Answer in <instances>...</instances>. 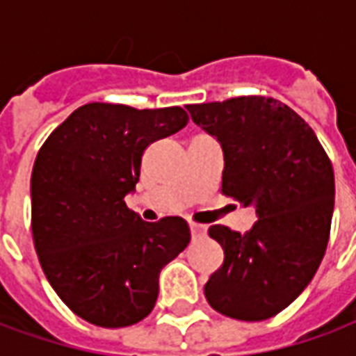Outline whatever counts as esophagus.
<instances>
[{"instance_id": "1", "label": "esophagus", "mask_w": 356, "mask_h": 356, "mask_svg": "<svg viewBox=\"0 0 356 356\" xmlns=\"http://www.w3.org/2000/svg\"><path fill=\"white\" fill-rule=\"evenodd\" d=\"M191 234H193V238H202V236H206V232H208V227L206 225L200 223H191Z\"/></svg>"}]
</instances>
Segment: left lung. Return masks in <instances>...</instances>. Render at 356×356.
<instances>
[{"mask_svg": "<svg viewBox=\"0 0 356 356\" xmlns=\"http://www.w3.org/2000/svg\"><path fill=\"white\" fill-rule=\"evenodd\" d=\"M186 110L221 145L223 194L257 216L246 234L209 227L225 259L204 286L206 299L236 321H267L305 290L324 257L332 163L305 120L275 99L236 97Z\"/></svg>", "mask_w": 356, "mask_h": 356, "instance_id": "obj_1", "label": "left lung"}]
</instances>
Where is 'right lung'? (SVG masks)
<instances>
[{
    "instance_id": "1",
    "label": "right lung",
    "mask_w": 356,
    "mask_h": 356,
    "mask_svg": "<svg viewBox=\"0 0 356 356\" xmlns=\"http://www.w3.org/2000/svg\"><path fill=\"white\" fill-rule=\"evenodd\" d=\"M183 108L89 102L51 133L32 170V234L47 280L83 321L122 328L154 309L158 276L191 242L185 219L125 206L148 145L183 129Z\"/></svg>"
}]
</instances>
